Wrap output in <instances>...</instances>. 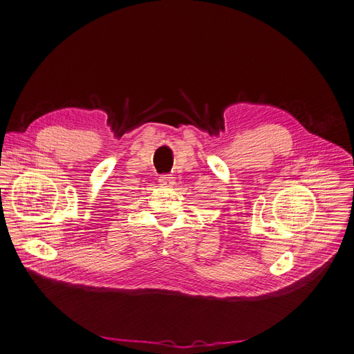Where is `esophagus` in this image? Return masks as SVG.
Returning a JSON list of instances; mask_svg holds the SVG:
<instances>
[{
	"mask_svg": "<svg viewBox=\"0 0 354 354\" xmlns=\"http://www.w3.org/2000/svg\"><path fill=\"white\" fill-rule=\"evenodd\" d=\"M175 183V178L172 175H160L159 176V185L165 188H171Z\"/></svg>",
	"mask_w": 354,
	"mask_h": 354,
	"instance_id": "obj_1",
	"label": "esophagus"
}]
</instances>
